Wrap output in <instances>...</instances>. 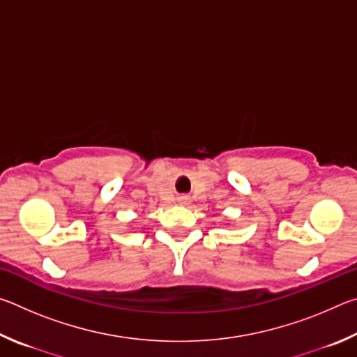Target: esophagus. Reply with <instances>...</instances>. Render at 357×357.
I'll list each match as a JSON object with an SVG mask.
<instances>
[{
	"mask_svg": "<svg viewBox=\"0 0 357 357\" xmlns=\"http://www.w3.org/2000/svg\"><path fill=\"white\" fill-rule=\"evenodd\" d=\"M183 200H184V198H183Z\"/></svg>",
	"mask_w": 357,
	"mask_h": 357,
	"instance_id": "34e87169",
	"label": "esophagus"
}]
</instances>
